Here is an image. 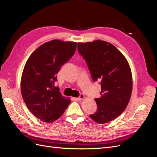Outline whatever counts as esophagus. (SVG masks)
<instances>
[{"label": "esophagus", "mask_w": 157, "mask_h": 157, "mask_svg": "<svg viewBox=\"0 0 157 157\" xmlns=\"http://www.w3.org/2000/svg\"><path fill=\"white\" fill-rule=\"evenodd\" d=\"M84 98V94H80V96L78 98H77V100H82V99H83Z\"/></svg>", "instance_id": "esophagus-1"}]
</instances>
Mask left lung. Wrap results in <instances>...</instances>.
Instances as JSON below:
<instances>
[{"label":"left lung","instance_id":"1","mask_svg":"<svg viewBox=\"0 0 157 157\" xmlns=\"http://www.w3.org/2000/svg\"><path fill=\"white\" fill-rule=\"evenodd\" d=\"M78 52L85 59L94 82L99 81L101 97L96 98L98 109L90 115L99 124L115 119L130 101L132 78L125 57L115 46L103 40L78 43Z\"/></svg>","mask_w":157,"mask_h":157}]
</instances>
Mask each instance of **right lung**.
<instances>
[{
    "instance_id": "add662e5",
    "label": "right lung",
    "mask_w": 157,
    "mask_h": 157,
    "mask_svg": "<svg viewBox=\"0 0 157 157\" xmlns=\"http://www.w3.org/2000/svg\"><path fill=\"white\" fill-rule=\"evenodd\" d=\"M76 48L77 42L53 40L40 46L26 62L21 95L29 111L42 122L58 119L71 103L54 84L61 67L74 55Z\"/></svg>"
}]
</instances>
